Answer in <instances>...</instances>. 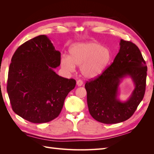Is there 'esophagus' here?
<instances>
[{"label": "esophagus", "mask_w": 154, "mask_h": 154, "mask_svg": "<svg viewBox=\"0 0 154 154\" xmlns=\"http://www.w3.org/2000/svg\"><path fill=\"white\" fill-rule=\"evenodd\" d=\"M83 81L81 80H78V81L76 82V84H77V85L79 86V87L82 86V85H83Z\"/></svg>", "instance_id": "obj_1"}]
</instances>
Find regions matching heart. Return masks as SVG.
<instances>
[{"instance_id":"b5f03b06","label":"heart","mask_w":154,"mask_h":154,"mask_svg":"<svg viewBox=\"0 0 154 154\" xmlns=\"http://www.w3.org/2000/svg\"><path fill=\"white\" fill-rule=\"evenodd\" d=\"M69 55H64L60 60L61 67L72 72L76 66H81L82 75L87 78H94L104 72L111 60L109 48L96 42L90 41L74 44L69 49Z\"/></svg>"}]
</instances>
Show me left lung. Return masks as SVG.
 Instances as JSON below:
<instances>
[{"mask_svg":"<svg viewBox=\"0 0 154 154\" xmlns=\"http://www.w3.org/2000/svg\"><path fill=\"white\" fill-rule=\"evenodd\" d=\"M119 53L114 62L100 76L85 85L88 110L92 117L105 124H114L129 119L143 99L146 89L147 66L137 46L132 42L120 41ZM129 75L135 88L125 102L117 97L120 80Z\"/></svg>","mask_w":154,"mask_h":154,"instance_id":"8db88e82","label":"left lung"}]
</instances>
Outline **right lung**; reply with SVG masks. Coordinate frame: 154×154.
<instances>
[{
	"instance_id": "add662e5",
	"label": "right lung",
	"mask_w": 154,
	"mask_h": 154,
	"mask_svg": "<svg viewBox=\"0 0 154 154\" xmlns=\"http://www.w3.org/2000/svg\"><path fill=\"white\" fill-rule=\"evenodd\" d=\"M61 53L45 35L18 48L8 71L7 91L13 110L29 122L47 123L57 118L76 80L60 76L53 68Z\"/></svg>"
}]
</instances>
